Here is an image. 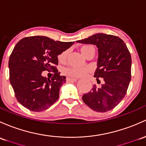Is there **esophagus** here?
I'll return each instance as SVG.
<instances>
[{
    "label": "esophagus",
    "mask_w": 146,
    "mask_h": 146,
    "mask_svg": "<svg viewBox=\"0 0 146 146\" xmlns=\"http://www.w3.org/2000/svg\"><path fill=\"white\" fill-rule=\"evenodd\" d=\"M66 81L67 82H70V81H77V79H74V78H67Z\"/></svg>",
    "instance_id": "34e87169"
}]
</instances>
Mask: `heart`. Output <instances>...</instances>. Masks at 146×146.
I'll list each match as a JSON object with an SVG mask.
<instances>
[{"label": "heart", "mask_w": 146, "mask_h": 146, "mask_svg": "<svg viewBox=\"0 0 146 146\" xmlns=\"http://www.w3.org/2000/svg\"><path fill=\"white\" fill-rule=\"evenodd\" d=\"M93 48L90 45H84L80 48V51L86 57V55L89 52L90 49ZM67 51H64L58 56V60L60 63H65L67 60ZM90 72V70L88 67L83 68H76V67H66L62 70V73L65 76L70 78H81L84 77L87 73Z\"/></svg>", "instance_id": "b5f03b06"}]
</instances>
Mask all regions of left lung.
I'll list each match as a JSON object with an SVG mask.
<instances>
[{
  "instance_id": "8db88e82",
  "label": "left lung",
  "mask_w": 146,
  "mask_h": 146,
  "mask_svg": "<svg viewBox=\"0 0 146 146\" xmlns=\"http://www.w3.org/2000/svg\"><path fill=\"white\" fill-rule=\"evenodd\" d=\"M76 42L96 45L98 48V67L95 76L104 83L100 88L94 85L91 91L82 97L92 110L106 112L115 107L127 93L131 80V58L122 39L117 36L97 33Z\"/></svg>"
}]
</instances>
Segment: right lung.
I'll list each match as a JSON object with an SVG mask.
<instances>
[{"instance_id": "add662e5", "label": "right lung", "mask_w": 146, "mask_h": 146, "mask_svg": "<svg viewBox=\"0 0 146 146\" xmlns=\"http://www.w3.org/2000/svg\"><path fill=\"white\" fill-rule=\"evenodd\" d=\"M74 42L54 41L45 36H31L15 45L9 59L10 81L17 101L26 109L39 112L46 110L59 98L60 86L66 77L56 68L58 56ZM52 69L51 80L41 75Z\"/></svg>"}]
</instances>
